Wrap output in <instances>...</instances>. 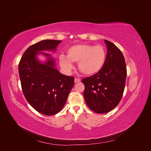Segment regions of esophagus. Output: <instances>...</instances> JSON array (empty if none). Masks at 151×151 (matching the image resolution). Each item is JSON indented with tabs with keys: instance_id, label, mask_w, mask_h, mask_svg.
<instances>
[{
	"instance_id": "1",
	"label": "esophagus",
	"mask_w": 151,
	"mask_h": 151,
	"mask_svg": "<svg viewBox=\"0 0 151 151\" xmlns=\"http://www.w3.org/2000/svg\"><path fill=\"white\" fill-rule=\"evenodd\" d=\"M80 81H81V79H78V78H75V79H74V83H79Z\"/></svg>"
}]
</instances>
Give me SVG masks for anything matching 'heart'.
<instances>
[{"label": "heart", "mask_w": 151, "mask_h": 151, "mask_svg": "<svg viewBox=\"0 0 151 151\" xmlns=\"http://www.w3.org/2000/svg\"><path fill=\"white\" fill-rule=\"evenodd\" d=\"M106 52L100 45L78 44L67 50V56L60 55L59 63L63 70L70 73L74 68L73 62H77L79 70L86 76L97 74L104 65Z\"/></svg>", "instance_id": "heart-1"}]
</instances>
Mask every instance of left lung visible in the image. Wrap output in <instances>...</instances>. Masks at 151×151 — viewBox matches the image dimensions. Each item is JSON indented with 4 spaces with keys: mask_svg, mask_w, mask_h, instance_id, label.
<instances>
[{
    "mask_svg": "<svg viewBox=\"0 0 151 151\" xmlns=\"http://www.w3.org/2000/svg\"><path fill=\"white\" fill-rule=\"evenodd\" d=\"M107 54L104 65L97 74L82 80L84 97L88 107L97 113L111 111L120 103L125 86V58L116 46L104 40Z\"/></svg>",
    "mask_w": 151,
    "mask_h": 151,
    "instance_id": "1",
    "label": "left lung"
}]
</instances>
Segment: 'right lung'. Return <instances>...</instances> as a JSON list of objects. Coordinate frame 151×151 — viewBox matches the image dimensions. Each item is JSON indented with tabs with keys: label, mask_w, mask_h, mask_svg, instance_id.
<instances>
[{
	"label": "right lung",
	"mask_w": 151,
	"mask_h": 151,
	"mask_svg": "<svg viewBox=\"0 0 151 151\" xmlns=\"http://www.w3.org/2000/svg\"><path fill=\"white\" fill-rule=\"evenodd\" d=\"M61 40H45L30 46L19 63L22 92L31 106L45 115H53L64 106L74 86V77L57 69L56 62L46 51L55 52ZM39 55L45 57L40 61Z\"/></svg>",
	"instance_id": "add662e5"
}]
</instances>
